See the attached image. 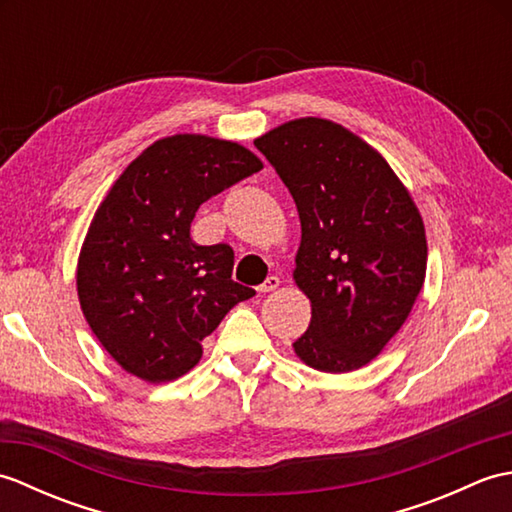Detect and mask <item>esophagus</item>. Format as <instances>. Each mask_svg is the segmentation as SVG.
<instances>
[{
    "label": "esophagus",
    "instance_id": "obj_1",
    "mask_svg": "<svg viewBox=\"0 0 512 512\" xmlns=\"http://www.w3.org/2000/svg\"><path fill=\"white\" fill-rule=\"evenodd\" d=\"M279 286H281V279H279V277H275V275H270V277L264 281L262 286H257V290H259V292H264V295H266V292H273V290H277Z\"/></svg>",
    "mask_w": 512,
    "mask_h": 512
}]
</instances>
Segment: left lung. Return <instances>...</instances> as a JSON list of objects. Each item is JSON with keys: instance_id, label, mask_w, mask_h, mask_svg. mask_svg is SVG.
Instances as JSON below:
<instances>
[{"instance_id": "1", "label": "left lung", "mask_w": 512, "mask_h": 512, "mask_svg": "<svg viewBox=\"0 0 512 512\" xmlns=\"http://www.w3.org/2000/svg\"><path fill=\"white\" fill-rule=\"evenodd\" d=\"M297 204V288L310 299L299 361L328 374L361 369L409 319L427 277V235L409 189L350 129L303 116L255 138Z\"/></svg>"}]
</instances>
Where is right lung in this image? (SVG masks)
I'll use <instances>...</instances> for the list:
<instances>
[{
  "mask_svg": "<svg viewBox=\"0 0 512 512\" xmlns=\"http://www.w3.org/2000/svg\"><path fill=\"white\" fill-rule=\"evenodd\" d=\"M264 169L244 145L206 134L151 143L105 193L76 262L90 330L127 374L169 383L200 363L202 341L255 295L231 279L233 248L193 242L200 204Z\"/></svg>",
  "mask_w": 512,
  "mask_h": 512,
  "instance_id": "add662e5",
  "label": "right lung"
}]
</instances>
